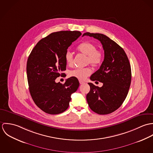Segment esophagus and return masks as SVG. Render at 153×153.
Listing matches in <instances>:
<instances>
[{
    "instance_id": "obj_1",
    "label": "esophagus",
    "mask_w": 153,
    "mask_h": 153,
    "mask_svg": "<svg viewBox=\"0 0 153 153\" xmlns=\"http://www.w3.org/2000/svg\"><path fill=\"white\" fill-rule=\"evenodd\" d=\"M84 83H85L84 81H81V80H79V84H84Z\"/></svg>"
}]
</instances>
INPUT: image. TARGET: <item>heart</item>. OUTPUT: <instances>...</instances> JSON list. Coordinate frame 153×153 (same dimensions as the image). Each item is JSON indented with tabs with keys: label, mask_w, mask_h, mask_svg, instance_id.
Wrapping results in <instances>:
<instances>
[{
	"label": "heart",
	"mask_w": 153,
	"mask_h": 153,
	"mask_svg": "<svg viewBox=\"0 0 153 153\" xmlns=\"http://www.w3.org/2000/svg\"><path fill=\"white\" fill-rule=\"evenodd\" d=\"M78 51L81 53L87 55L85 59V64H89L93 67H98L101 65L104 61V53L102 51L97 49L95 45L85 42L80 44L77 47ZM65 61L69 66L72 65L74 61L73 54L70 51L66 52ZM91 73V69L89 67L76 68L69 71V75L79 80L85 79Z\"/></svg>",
	"instance_id": "obj_1"
}]
</instances>
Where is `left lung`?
<instances>
[{
	"label": "left lung",
	"instance_id": "obj_1",
	"mask_svg": "<svg viewBox=\"0 0 153 153\" xmlns=\"http://www.w3.org/2000/svg\"><path fill=\"white\" fill-rule=\"evenodd\" d=\"M85 35L99 40L104 51V61L90 77L91 81H98L103 85L99 87L88 83V104L94 112L108 114L120 107L127 96L131 81L130 64L124 49L106 35L89 32L82 36Z\"/></svg>",
	"mask_w": 153,
	"mask_h": 153
}]
</instances>
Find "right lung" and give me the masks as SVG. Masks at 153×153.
Listing matches in <instances>:
<instances>
[{
    "label": "right lung",
    "instance_id": "add662e5",
    "mask_svg": "<svg viewBox=\"0 0 153 153\" xmlns=\"http://www.w3.org/2000/svg\"><path fill=\"white\" fill-rule=\"evenodd\" d=\"M81 33L79 31L53 32L40 40L30 53L26 65L27 78L30 95L35 104L49 114L66 111L71 95L79 85L78 79L70 77L62 84L56 78L66 70V52L68 47Z\"/></svg>",
    "mask_w": 153,
    "mask_h": 153
}]
</instances>
